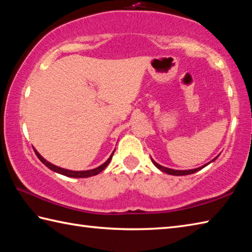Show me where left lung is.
Masks as SVG:
<instances>
[{"label": "left lung", "mask_w": 252, "mask_h": 252, "mask_svg": "<svg viewBox=\"0 0 252 252\" xmlns=\"http://www.w3.org/2000/svg\"><path fill=\"white\" fill-rule=\"evenodd\" d=\"M218 157H216L215 159L213 160H211L210 162H212V161H215V160L217 159ZM152 161H153V163L156 165V167L159 169V170H161L162 172H164V173H168V174H171V175H187V174H191V173H195V172H197V171H199V170H201L202 168H205L206 165H208L209 163H207V164H205V165H202V167H199V168H196V169H192V170H173V169H169V168H165V167H162V165H160V164H158L156 161H155V160H153L152 159Z\"/></svg>", "instance_id": "1"}]
</instances>
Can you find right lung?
Instances as JSON below:
<instances>
[{
    "label": "right lung",
    "mask_w": 252,
    "mask_h": 252,
    "mask_svg": "<svg viewBox=\"0 0 252 252\" xmlns=\"http://www.w3.org/2000/svg\"><path fill=\"white\" fill-rule=\"evenodd\" d=\"M34 153H35V155L37 156V158L41 160V162H43L47 168L53 170V171H54V172H57V173H60V174L69 176V178H89V176H93V175H96V174H98L99 172H101V171H103L107 167V165H108V163L110 162V160L112 158V155H114L115 152L110 155V157L107 159V161L104 162L101 165H99V167L95 168V169H92V170H87V171H71V170L60 168V167H57V165H54V164H52L51 162L46 161V160L43 157H42L41 155L35 151V149H34Z\"/></svg>",
    "instance_id": "right-lung-1"
}]
</instances>
